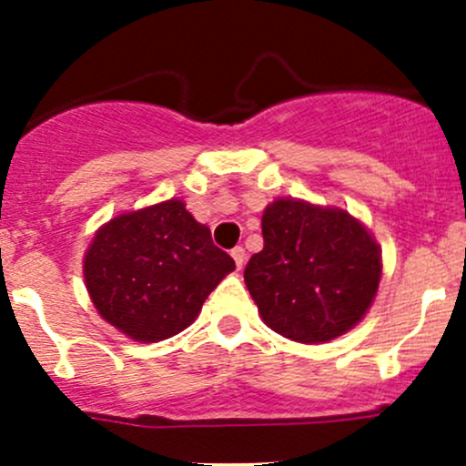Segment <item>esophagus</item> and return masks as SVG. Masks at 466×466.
<instances>
[{"label": "esophagus", "instance_id": "esophagus-1", "mask_svg": "<svg viewBox=\"0 0 466 466\" xmlns=\"http://www.w3.org/2000/svg\"><path fill=\"white\" fill-rule=\"evenodd\" d=\"M232 259L237 263V268H243V263H246V250L241 246H237L232 250Z\"/></svg>", "mask_w": 466, "mask_h": 466}]
</instances>
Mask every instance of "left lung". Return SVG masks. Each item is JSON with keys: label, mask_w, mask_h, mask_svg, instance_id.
<instances>
[{"label": "left lung", "mask_w": 466, "mask_h": 466, "mask_svg": "<svg viewBox=\"0 0 466 466\" xmlns=\"http://www.w3.org/2000/svg\"><path fill=\"white\" fill-rule=\"evenodd\" d=\"M261 234L263 250L243 277L272 331L318 345L363 320L383 266L360 220L338 207L277 198L263 211Z\"/></svg>", "instance_id": "8db88e82"}]
</instances>
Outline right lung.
<instances>
[{"label":"right lung","mask_w":466,"mask_h":466,"mask_svg":"<svg viewBox=\"0 0 466 466\" xmlns=\"http://www.w3.org/2000/svg\"><path fill=\"white\" fill-rule=\"evenodd\" d=\"M234 268L209 228L171 198L98 228L83 275L103 320L137 342H159L189 327Z\"/></svg>","instance_id":"add662e5"}]
</instances>
